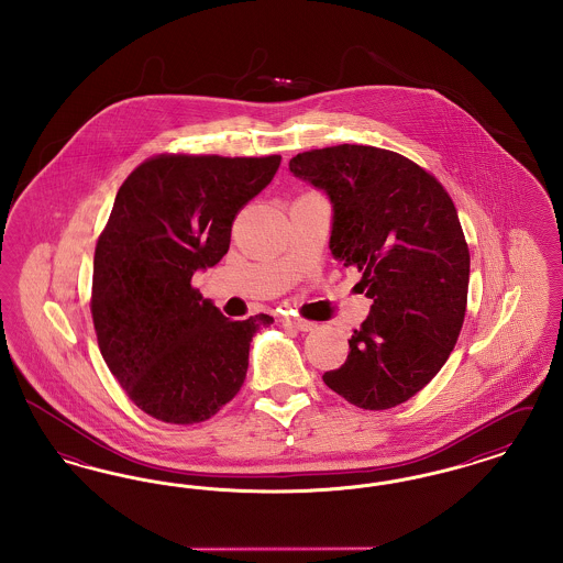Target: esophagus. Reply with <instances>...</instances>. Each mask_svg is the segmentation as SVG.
Returning <instances> with one entry per match:
<instances>
[{
  "instance_id": "esophagus-1",
  "label": "esophagus",
  "mask_w": 563,
  "mask_h": 563,
  "mask_svg": "<svg viewBox=\"0 0 563 563\" xmlns=\"http://www.w3.org/2000/svg\"><path fill=\"white\" fill-rule=\"evenodd\" d=\"M283 324H285V327H291L295 331H303V333L317 329V322L303 321V319H295V317L283 319Z\"/></svg>"
}]
</instances>
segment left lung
<instances>
[{
  "label": "left lung",
  "instance_id": "1",
  "mask_svg": "<svg viewBox=\"0 0 563 563\" xmlns=\"http://www.w3.org/2000/svg\"><path fill=\"white\" fill-rule=\"evenodd\" d=\"M289 170L327 194L331 255L358 268L374 301L324 384L363 409L411 399L450 358L466 312L471 255L450 194L416 162L372 145L303 152Z\"/></svg>",
  "mask_w": 563,
  "mask_h": 563
}]
</instances>
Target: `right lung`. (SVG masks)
Here are the masks:
<instances>
[{
  "label": "right lung",
  "instance_id": "obj_1",
  "mask_svg": "<svg viewBox=\"0 0 563 563\" xmlns=\"http://www.w3.org/2000/svg\"><path fill=\"white\" fill-rule=\"evenodd\" d=\"M280 156H158L118 189L95 249L92 322L109 372L152 418L196 424L241 390L253 335L191 287L230 249L232 221L274 179Z\"/></svg>",
  "mask_w": 563,
  "mask_h": 563
}]
</instances>
